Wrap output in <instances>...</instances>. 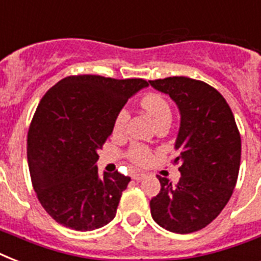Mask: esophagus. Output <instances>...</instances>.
<instances>
[{
    "label": "esophagus",
    "mask_w": 261,
    "mask_h": 261,
    "mask_svg": "<svg viewBox=\"0 0 261 261\" xmlns=\"http://www.w3.org/2000/svg\"><path fill=\"white\" fill-rule=\"evenodd\" d=\"M131 177L134 178V180H137V181H139V180H142V178L146 177V173H142V172H134V173L131 174Z\"/></svg>",
    "instance_id": "1"
}]
</instances>
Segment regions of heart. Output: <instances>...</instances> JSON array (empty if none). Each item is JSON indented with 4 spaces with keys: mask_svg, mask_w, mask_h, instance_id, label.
I'll list each match as a JSON object with an SVG mask.
<instances>
[{
    "mask_svg": "<svg viewBox=\"0 0 261 261\" xmlns=\"http://www.w3.org/2000/svg\"><path fill=\"white\" fill-rule=\"evenodd\" d=\"M141 107L146 111V114L153 119L155 124H160L161 122L172 119V110L167 98L163 94L150 92L146 93L141 98ZM130 119V112L127 108H120L118 114L115 115L114 123H112V131L115 135H123L126 133L127 123ZM126 157L131 163L138 167H145L149 165L153 160V153L147 146L141 145V143H133L128 150L126 151Z\"/></svg>",
    "mask_w": 261,
    "mask_h": 261,
    "instance_id": "heart-1",
    "label": "heart"
}]
</instances>
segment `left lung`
Instances as JSON below:
<instances>
[{
  "label": "left lung",
  "instance_id": "obj_1",
  "mask_svg": "<svg viewBox=\"0 0 261 261\" xmlns=\"http://www.w3.org/2000/svg\"><path fill=\"white\" fill-rule=\"evenodd\" d=\"M177 104L181 123L174 149L181 177L176 184L157 176L159 195L150 200L151 217L178 234L211 223L229 202L239 177L241 135L230 107L218 90L188 77L149 81Z\"/></svg>",
  "mask_w": 261,
  "mask_h": 261
}]
</instances>
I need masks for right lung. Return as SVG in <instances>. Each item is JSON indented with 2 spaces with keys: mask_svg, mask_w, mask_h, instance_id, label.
Here are the masks:
<instances>
[{
  "mask_svg": "<svg viewBox=\"0 0 261 261\" xmlns=\"http://www.w3.org/2000/svg\"><path fill=\"white\" fill-rule=\"evenodd\" d=\"M147 85L142 79L70 75L42 97L27 135V157L39 202L58 223L89 231L115 218L131 178L118 171L100 177L97 150L112 134L118 111Z\"/></svg>",
  "mask_w": 261,
  "mask_h": 261,
  "instance_id": "1",
  "label": "right lung"
}]
</instances>
